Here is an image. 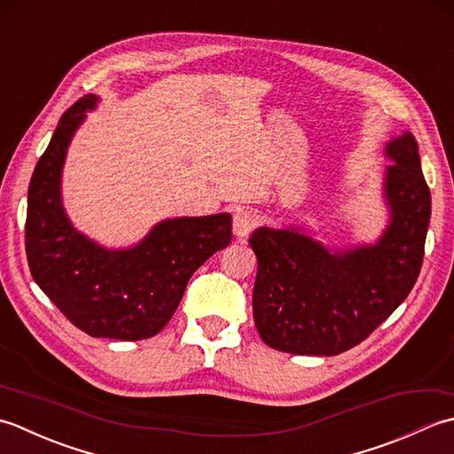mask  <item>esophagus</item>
Segmentation results:
<instances>
[{
  "mask_svg": "<svg viewBox=\"0 0 454 454\" xmlns=\"http://www.w3.org/2000/svg\"><path fill=\"white\" fill-rule=\"evenodd\" d=\"M258 225V215L251 207H239L233 214V233L237 237H247Z\"/></svg>",
  "mask_w": 454,
  "mask_h": 454,
  "instance_id": "obj_1",
  "label": "esophagus"
}]
</instances>
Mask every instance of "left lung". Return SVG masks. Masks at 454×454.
<instances>
[{
  "label": "left lung",
  "instance_id": "obj_1",
  "mask_svg": "<svg viewBox=\"0 0 454 454\" xmlns=\"http://www.w3.org/2000/svg\"><path fill=\"white\" fill-rule=\"evenodd\" d=\"M386 151L394 160L386 174L392 223L378 245L329 253L294 231H253V316L268 347L292 355L345 353L382 325L418 282L431 192L411 133Z\"/></svg>",
  "mask_w": 454,
  "mask_h": 454
}]
</instances>
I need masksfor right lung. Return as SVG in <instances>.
Wrapping results in <instances>:
<instances>
[{
    "label": "right lung",
    "mask_w": 454,
    "mask_h": 454,
    "mask_svg": "<svg viewBox=\"0 0 454 454\" xmlns=\"http://www.w3.org/2000/svg\"><path fill=\"white\" fill-rule=\"evenodd\" d=\"M94 104L96 96H84L64 111L35 166L27 262L33 280L72 325L91 337L141 340L170 321L192 274L231 243V215L162 221L141 245L117 253L74 231L60 206V170L74 131Z\"/></svg>",
    "instance_id": "right-lung-1"
}]
</instances>
